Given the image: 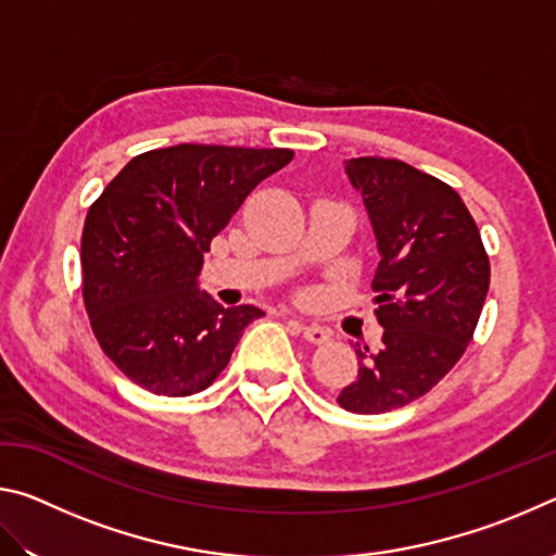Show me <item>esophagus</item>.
I'll return each mask as SVG.
<instances>
[{"instance_id": "esophagus-1", "label": "esophagus", "mask_w": 556, "mask_h": 556, "mask_svg": "<svg viewBox=\"0 0 556 556\" xmlns=\"http://www.w3.org/2000/svg\"><path fill=\"white\" fill-rule=\"evenodd\" d=\"M301 333H304L306 341L314 343V345H324V343L331 341V331H326V328L316 326V324H304V326H301Z\"/></svg>"}]
</instances>
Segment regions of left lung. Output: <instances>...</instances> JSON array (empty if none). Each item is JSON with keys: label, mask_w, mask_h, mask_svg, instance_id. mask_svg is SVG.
<instances>
[{"label": "left lung", "mask_w": 556, "mask_h": 556, "mask_svg": "<svg viewBox=\"0 0 556 556\" xmlns=\"http://www.w3.org/2000/svg\"><path fill=\"white\" fill-rule=\"evenodd\" d=\"M368 208L380 265L375 318L382 345L355 348L357 380L338 394L353 414H384L427 394L473 341L491 262L466 203L448 184L400 159L345 164Z\"/></svg>", "instance_id": "obj_1"}]
</instances>
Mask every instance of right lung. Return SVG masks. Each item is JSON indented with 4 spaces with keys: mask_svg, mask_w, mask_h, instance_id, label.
<instances>
[{
    "mask_svg": "<svg viewBox=\"0 0 556 556\" xmlns=\"http://www.w3.org/2000/svg\"><path fill=\"white\" fill-rule=\"evenodd\" d=\"M291 149L176 144L131 159L90 205L83 304L105 355L152 394L211 388L260 308L195 289L203 252Z\"/></svg>",
    "mask_w": 556,
    "mask_h": 556,
    "instance_id": "add662e5",
    "label": "right lung"
}]
</instances>
